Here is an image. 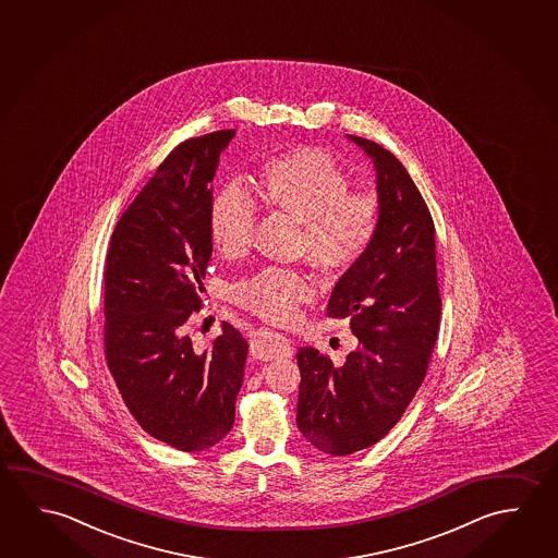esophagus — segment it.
<instances>
[{"mask_svg": "<svg viewBox=\"0 0 558 558\" xmlns=\"http://www.w3.org/2000/svg\"><path fill=\"white\" fill-rule=\"evenodd\" d=\"M251 352L260 360L290 357L293 354L292 340L275 330L258 329L251 340Z\"/></svg>", "mask_w": 558, "mask_h": 558, "instance_id": "1", "label": "esophagus"}]
</instances>
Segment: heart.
Masks as SVG:
<instances>
[{"label":"heart","mask_w":558,"mask_h":558,"mask_svg":"<svg viewBox=\"0 0 558 558\" xmlns=\"http://www.w3.org/2000/svg\"><path fill=\"white\" fill-rule=\"evenodd\" d=\"M348 177L320 147H295L268 159L253 181L256 196L270 210L300 221L298 247L323 270L357 263L374 243L381 218L379 196L369 189H348ZM255 204L228 186L211 201L208 226L214 247L228 258L245 255L255 229ZM243 307L268 320H292L315 295L310 276L268 266L233 288Z\"/></svg>","instance_id":"heart-1"}]
</instances>
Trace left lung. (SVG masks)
I'll return each mask as SVG.
<instances>
[{
  "instance_id": "8db88e82",
  "label": "left lung",
  "mask_w": 558,
  "mask_h": 558,
  "mask_svg": "<svg viewBox=\"0 0 558 558\" xmlns=\"http://www.w3.org/2000/svg\"><path fill=\"white\" fill-rule=\"evenodd\" d=\"M348 137L374 161L381 218L327 305L329 317L350 319L356 350L342 366L317 348L298 350V428L329 456L369 448L401 421L426 377L441 315L436 229L421 191L391 151Z\"/></svg>"
}]
</instances>
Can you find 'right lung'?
Returning a JSON list of instances; mask_svg holds the SVG:
<instances>
[{
	"instance_id": "right-lung-1",
	"label": "right lung",
	"mask_w": 558,
	"mask_h": 558,
	"mask_svg": "<svg viewBox=\"0 0 558 558\" xmlns=\"http://www.w3.org/2000/svg\"><path fill=\"white\" fill-rule=\"evenodd\" d=\"M233 136L218 130L174 147L120 216L105 263L110 374L137 424L181 451L228 436L247 360V340L229 323L204 352L184 335L206 292L210 183Z\"/></svg>"
}]
</instances>
